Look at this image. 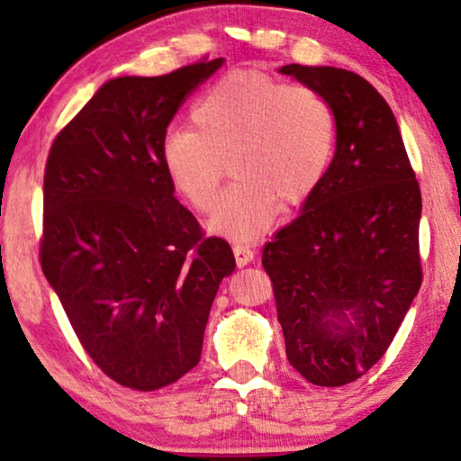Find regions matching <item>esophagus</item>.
<instances>
[{"label": "esophagus", "mask_w": 461, "mask_h": 461, "mask_svg": "<svg viewBox=\"0 0 461 461\" xmlns=\"http://www.w3.org/2000/svg\"><path fill=\"white\" fill-rule=\"evenodd\" d=\"M233 255H236L238 267H244V265H249L255 258V250L246 244H233Z\"/></svg>", "instance_id": "esophagus-1"}]
</instances>
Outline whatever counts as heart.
Wrapping results in <instances>:
<instances>
[{
	"label": "heart",
	"instance_id": "obj_1",
	"mask_svg": "<svg viewBox=\"0 0 461 461\" xmlns=\"http://www.w3.org/2000/svg\"><path fill=\"white\" fill-rule=\"evenodd\" d=\"M192 127L167 133L160 148L175 190L200 212L217 200L228 163L238 181L223 194L211 230L252 242L274 221L277 204L307 203L334 158L339 121L320 89L261 70H231L206 89Z\"/></svg>",
	"mask_w": 461,
	"mask_h": 461
}]
</instances>
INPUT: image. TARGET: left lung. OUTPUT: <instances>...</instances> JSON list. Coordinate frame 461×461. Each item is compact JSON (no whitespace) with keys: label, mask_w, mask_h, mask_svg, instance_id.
<instances>
[{"label":"left lung","mask_w":461,"mask_h":461,"mask_svg":"<svg viewBox=\"0 0 461 461\" xmlns=\"http://www.w3.org/2000/svg\"><path fill=\"white\" fill-rule=\"evenodd\" d=\"M326 95L336 152L301 215L263 249L286 357L317 386L355 382L382 359L422 284V194L386 100L357 73L288 64Z\"/></svg>","instance_id":"1"}]
</instances>
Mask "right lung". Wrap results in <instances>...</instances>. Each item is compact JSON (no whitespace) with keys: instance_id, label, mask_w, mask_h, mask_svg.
<instances>
[{"instance_id":"right-lung-1","label":"right lung","mask_w":461,"mask_h":461,"mask_svg":"<svg viewBox=\"0 0 461 461\" xmlns=\"http://www.w3.org/2000/svg\"><path fill=\"white\" fill-rule=\"evenodd\" d=\"M223 58L119 77L56 135L43 177L39 261L77 339L108 378L157 391L198 366L231 246L175 198L167 127Z\"/></svg>"}]
</instances>
